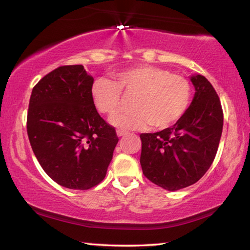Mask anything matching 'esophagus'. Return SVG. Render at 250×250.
<instances>
[{
  "instance_id": "34e87169",
  "label": "esophagus",
  "mask_w": 250,
  "mask_h": 250,
  "mask_svg": "<svg viewBox=\"0 0 250 250\" xmlns=\"http://www.w3.org/2000/svg\"><path fill=\"white\" fill-rule=\"evenodd\" d=\"M117 134L118 137H125V135H128L129 132L126 130H124V129H119L117 131Z\"/></svg>"
}]
</instances>
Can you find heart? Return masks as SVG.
Listing matches in <instances>:
<instances>
[{"mask_svg": "<svg viewBox=\"0 0 250 250\" xmlns=\"http://www.w3.org/2000/svg\"><path fill=\"white\" fill-rule=\"evenodd\" d=\"M115 82L96 80L91 99L104 115H112L122 104L124 94L133 96V109L110 118V124L121 129L139 130L153 125L166 129L176 124L191 104L192 87L183 76L156 66L142 65L118 71Z\"/></svg>", "mask_w": 250, "mask_h": 250, "instance_id": "1", "label": "heart"}]
</instances>
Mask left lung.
Returning <instances> with one entry per match:
<instances>
[{
	"instance_id": "obj_1",
	"label": "left lung",
	"mask_w": 250,
	"mask_h": 250,
	"mask_svg": "<svg viewBox=\"0 0 250 250\" xmlns=\"http://www.w3.org/2000/svg\"><path fill=\"white\" fill-rule=\"evenodd\" d=\"M195 95L174 125L155 133H141L142 172L167 191L188 188L213 163L223 131V109L214 87L204 76L191 77Z\"/></svg>"
}]
</instances>
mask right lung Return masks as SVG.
<instances>
[{"instance_id": "add662e5", "label": "right lung", "mask_w": 250, "mask_h": 250, "mask_svg": "<svg viewBox=\"0 0 250 250\" xmlns=\"http://www.w3.org/2000/svg\"><path fill=\"white\" fill-rule=\"evenodd\" d=\"M92 84L83 65L58 67L34 86L27 111L29 143L41 167L57 184L80 191L104 179L119 141L92 103Z\"/></svg>"}]
</instances>
